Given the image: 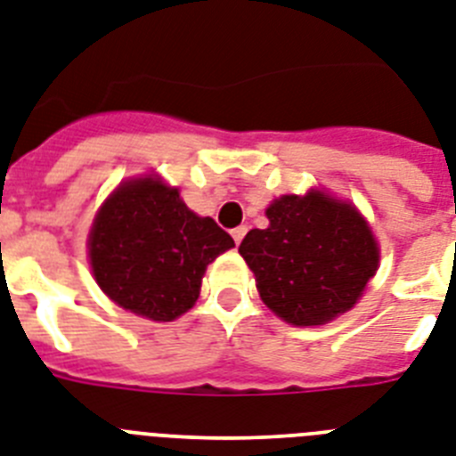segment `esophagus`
I'll use <instances>...</instances> for the list:
<instances>
[{"label":"esophagus","mask_w":456,"mask_h":456,"mask_svg":"<svg viewBox=\"0 0 456 456\" xmlns=\"http://www.w3.org/2000/svg\"><path fill=\"white\" fill-rule=\"evenodd\" d=\"M246 232H248L246 224H240V227L232 229V239H234L236 243H240V240H243V236H246Z\"/></svg>","instance_id":"esophagus-1"}]
</instances>
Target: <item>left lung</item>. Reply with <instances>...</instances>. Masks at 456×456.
<instances>
[{"instance_id": "1", "label": "left lung", "mask_w": 456, "mask_h": 456, "mask_svg": "<svg viewBox=\"0 0 456 456\" xmlns=\"http://www.w3.org/2000/svg\"><path fill=\"white\" fill-rule=\"evenodd\" d=\"M266 217L269 227L250 229L239 246L264 304L297 327L331 322L350 311L380 262L362 213L311 190L304 197L282 194Z\"/></svg>"}]
</instances>
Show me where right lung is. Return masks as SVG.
<instances>
[{
    "label": "right lung",
    "mask_w": 456,
    "mask_h": 456,
    "mask_svg": "<svg viewBox=\"0 0 456 456\" xmlns=\"http://www.w3.org/2000/svg\"><path fill=\"white\" fill-rule=\"evenodd\" d=\"M234 239L187 208L162 178L122 183L92 222L87 252L97 285L120 308L171 322L194 305L201 278Z\"/></svg>",
    "instance_id": "add662e5"
}]
</instances>
